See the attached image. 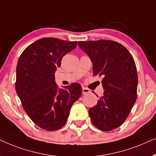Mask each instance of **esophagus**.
Returning <instances> with one entry per match:
<instances>
[{
    "label": "esophagus",
    "instance_id": "1",
    "mask_svg": "<svg viewBox=\"0 0 156 156\" xmlns=\"http://www.w3.org/2000/svg\"><path fill=\"white\" fill-rule=\"evenodd\" d=\"M90 91L89 89L86 88H84V87H83V89H82V93L83 94H87V93H89Z\"/></svg>",
    "mask_w": 156,
    "mask_h": 156
}]
</instances>
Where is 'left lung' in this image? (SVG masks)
Instances as JSON below:
<instances>
[{"label": "left lung", "instance_id": "8db88e82", "mask_svg": "<svg viewBox=\"0 0 156 156\" xmlns=\"http://www.w3.org/2000/svg\"><path fill=\"white\" fill-rule=\"evenodd\" d=\"M78 45L90 58L93 75L103 78V96L88 111L91 121L103 131L115 129L127 118L137 98L134 60L126 48L115 41H80Z\"/></svg>", "mask_w": 156, "mask_h": 156}]
</instances>
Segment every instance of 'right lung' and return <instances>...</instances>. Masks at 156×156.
I'll use <instances>...</instances> for the list:
<instances>
[{
  "label": "right lung",
  "mask_w": 156,
  "mask_h": 156,
  "mask_svg": "<svg viewBox=\"0 0 156 156\" xmlns=\"http://www.w3.org/2000/svg\"><path fill=\"white\" fill-rule=\"evenodd\" d=\"M76 45L77 41L43 38L28 45L18 59L16 93L33 123L48 131L65 125L70 108L82 94L78 83L62 89L55 81L62 58Z\"/></svg>",
  "instance_id": "right-lung-1"
}]
</instances>
